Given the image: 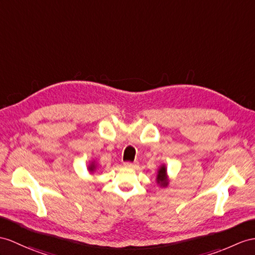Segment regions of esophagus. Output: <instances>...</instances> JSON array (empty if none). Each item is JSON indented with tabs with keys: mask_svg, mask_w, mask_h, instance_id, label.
Returning <instances> with one entry per match:
<instances>
[{
	"mask_svg": "<svg viewBox=\"0 0 255 255\" xmlns=\"http://www.w3.org/2000/svg\"><path fill=\"white\" fill-rule=\"evenodd\" d=\"M124 165L128 167H135V166H137V163L136 162H124Z\"/></svg>",
	"mask_w": 255,
	"mask_h": 255,
	"instance_id": "34e87169",
	"label": "esophagus"
}]
</instances>
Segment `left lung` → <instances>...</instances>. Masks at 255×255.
<instances>
[{
  "label": "left lung",
  "mask_w": 255,
  "mask_h": 255,
  "mask_svg": "<svg viewBox=\"0 0 255 255\" xmlns=\"http://www.w3.org/2000/svg\"><path fill=\"white\" fill-rule=\"evenodd\" d=\"M157 183L160 184L161 186H166L167 185V178H166V169L165 166L162 165L158 171V175H157Z\"/></svg>",
  "instance_id": "left-lung-1"
}]
</instances>
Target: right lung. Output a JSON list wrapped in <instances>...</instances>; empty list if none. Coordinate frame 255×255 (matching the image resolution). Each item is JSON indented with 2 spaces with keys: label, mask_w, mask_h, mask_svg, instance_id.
<instances>
[{
  "label": "right lung",
  "mask_w": 255,
  "mask_h": 255,
  "mask_svg": "<svg viewBox=\"0 0 255 255\" xmlns=\"http://www.w3.org/2000/svg\"><path fill=\"white\" fill-rule=\"evenodd\" d=\"M95 167H96V165L92 162V164L89 166V170L91 171V172H94V170H95Z\"/></svg>",
  "instance_id": "obj_1"
}]
</instances>
